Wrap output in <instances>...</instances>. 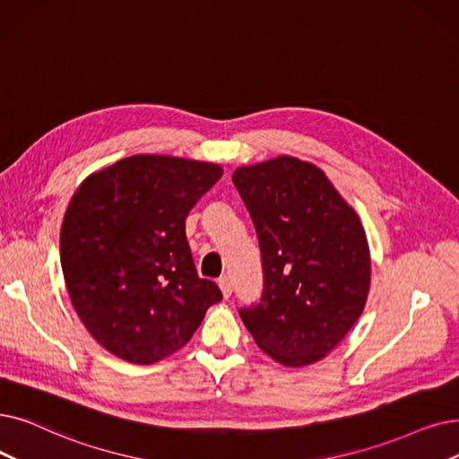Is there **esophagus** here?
<instances>
[{
  "mask_svg": "<svg viewBox=\"0 0 459 459\" xmlns=\"http://www.w3.org/2000/svg\"><path fill=\"white\" fill-rule=\"evenodd\" d=\"M217 283H219V289H221V292H223L225 298H229V296L232 294V281H230V277H227V275L219 277Z\"/></svg>",
  "mask_w": 459,
  "mask_h": 459,
  "instance_id": "34e87169",
  "label": "esophagus"
}]
</instances>
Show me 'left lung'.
Returning <instances> with one entry per match:
<instances>
[{
	"mask_svg": "<svg viewBox=\"0 0 459 459\" xmlns=\"http://www.w3.org/2000/svg\"><path fill=\"white\" fill-rule=\"evenodd\" d=\"M232 184L253 219L264 277L261 300L240 309L246 328L279 364L323 360L368 300L360 217L321 169L296 157L236 169Z\"/></svg>",
	"mask_w": 459,
	"mask_h": 459,
	"instance_id": "8db88e82",
	"label": "left lung"
}]
</instances>
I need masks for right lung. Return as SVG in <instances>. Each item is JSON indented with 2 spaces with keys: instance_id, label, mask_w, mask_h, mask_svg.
Here are the masks:
<instances>
[{
  "instance_id": "add662e5",
  "label": "right lung",
  "mask_w": 459,
  "mask_h": 459,
  "mask_svg": "<svg viewBox=\"0 0 459 459\" xmlns=\"http://www.w3.org/2000/svg\"><path fill=\"white\" fill-rule=\"evenodd\" d=\"M223 169L169 155H131L73 195L59 256L74 311L93 340L133 364L182 349L221 290L198 277L186 217Z\"/></svg>"
}]
</instances>
